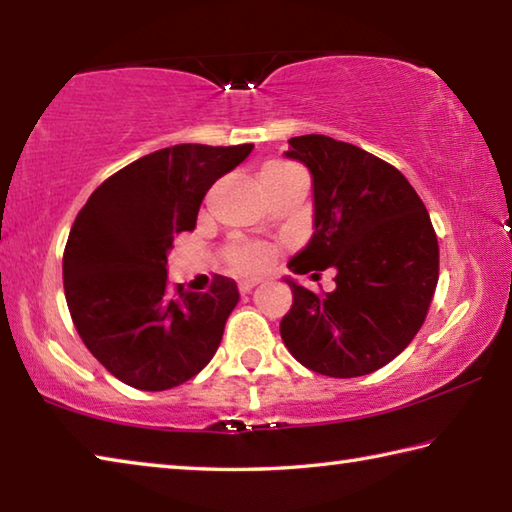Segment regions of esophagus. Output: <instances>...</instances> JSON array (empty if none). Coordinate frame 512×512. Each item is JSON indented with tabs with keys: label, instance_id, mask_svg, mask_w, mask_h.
Segmentation results:
<instances>
[{
	"label": "esophagus",
	"instance_id": "obj_1",
	"mask_svg": "<svg viewBox=\"0 0 512 512\" xmlns=\"http://www.w3.org/2000/svg\"><path fill=\"white\" fill-rule=\"evenodd\" d=\"M257 284H259V280H244V282L239 284V291L241 293H250V291L257 287Z\"/></svg>",
	"mask_w": 512,
	"mask_h": 512
}]
</instances>
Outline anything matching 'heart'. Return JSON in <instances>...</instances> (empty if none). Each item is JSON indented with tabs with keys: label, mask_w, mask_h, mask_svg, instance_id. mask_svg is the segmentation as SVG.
Listing matches in <instances>:
<instances>
[{
	"label": "heart",
	"mask_w": 512,
	"mask_h": 512,
	"mask_svg": "<svg viewBox=\"0 0 512 512\" xmlns=\"http://www.w3.org/2000/svg\"><path fill=\"white\" fill-rule=\"evenodd\" d=\"M293 171V167L284 162H268L259 171V185L268 183V180H275L284 176V173ZM228 262L232 266V271H237L241 275L248 273H259L273 262V248H268L264 244H232L228 248Z\"/></svg>",
	"instance_id": "obj_1"
}]
</instances>
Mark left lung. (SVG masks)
I'll return each instance as SVG.
<instances>
[{"mask_svg": "<svg viewBox=\"0 0 512 512\" xmlns=\"http://www.w3.org/2000/svg\"><path fill=\"white\" fill-rule=\"evenodd\" d=\"M284 155L305 164L314 192V235L289 268H332L336 289L316 296L284 277L293 305L282 341L320 375H370L413 341L436 291L438 239L427 207L400 171L354 144L300 135Z\"/></svg>", "mask_w": 512, "mask_h": 512, "instance_id": "left-lung-1", "label": "left lung"}]
</instances>
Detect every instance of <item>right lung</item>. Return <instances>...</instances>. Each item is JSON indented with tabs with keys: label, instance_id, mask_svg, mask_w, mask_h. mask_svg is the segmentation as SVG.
Returning a JSON list of instances; mask_svg holds the SVG:
<instances>
[{
	"label": "right lung",
	"instance_id": "right-lung-1",
	"mask_svg": "<svg viewBox=\"0 0 512 512\" xmlns=\"http://www.w3.org/2000/svg\"><path fill=\"white\" fill-rule=\"evenodd\" d=\"M253 144H176L101 183L76 216L63 255L69 314L101 366L140 391H167L198 375L239 302L237 282L216 275L207 293L171 291L173 237L192 232L216 180Z\"/></svg>",
	"mask_w": 512,
	"mask_h": 512
}]
</instances>
